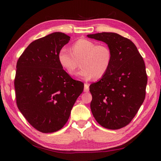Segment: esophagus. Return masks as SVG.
<instances>
[{"mask_svg":"<svg viewBox=\"0 0 161 161\" xmlns=\"http://www.w3.org/2000/svg\"><path fill=\"white\" fill-rule=\"evenodd\" d=\"M84 92H88L89 91V85L88 84H84Z\"/></svg>","mask_w":161,"mask_h":161,"instance_id":"1","label":"esophagus"}]
</instances>
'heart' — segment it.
<instances>
[{
    "mask_svg": "<svg viewBox=\"0 0 161 161\" xmlns=\"http://www.w3.org/2000/svg\"><path fill=\"white\" fill-rule=\"evenodd\" d=\"M71 52L62 47L58 53V61L66 73L73 76L80 62L82 68L78 75L84 80H99L104 77L110 68L111 50L104 43L96 44L91 40L81 39L71 46Z\"/></svg>",
    "mask_w": 161,
    "mask_h": 161,
    "instance_id": "b5f03b06",
    "label": "heart"
}]
</instances>
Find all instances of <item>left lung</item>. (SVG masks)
Returning a JSON list of instances; mask_svg holds the SVG:
<instances>
[{
	"instance_id": "obj_1",
	"label": "left lung",
	"mask_w": 161,
	"mask_h": 161,
	"mask_svg": "<svg viewBox=\"0 0 161 161\" xmlns=\"http://www.w3.org/2000/svg\"><path fill=\"white\" fill-rule=\"evenodd\" d=\"M87 36L106 43L112 53L107 73L90 85L92 114L103 127L121 129L131 122L145 98L147 76L144 60L135 44L117 33Z\"/></svg>"
}]
</instances>
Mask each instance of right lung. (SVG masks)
Here are the masks:
<instances>
[{
	"label": "right lung",
	"instance_id": "add662e5",
	"mask_svg": "<svg viewBox=\"0 0 161 161\" xmlns=\"http://www.w3.org/2000/svg\"><path fill=\"white\" fill-rule=\"evenodd\" d=\"M70 37L54 32L34 41L16 64L14 88L19 111L42 133L61 129L70 117L84 84L75 80L58 61L61 48Z\"/></svg>",
	"mask_w": 161,
	"mask_h": 161
}]
</instances>
